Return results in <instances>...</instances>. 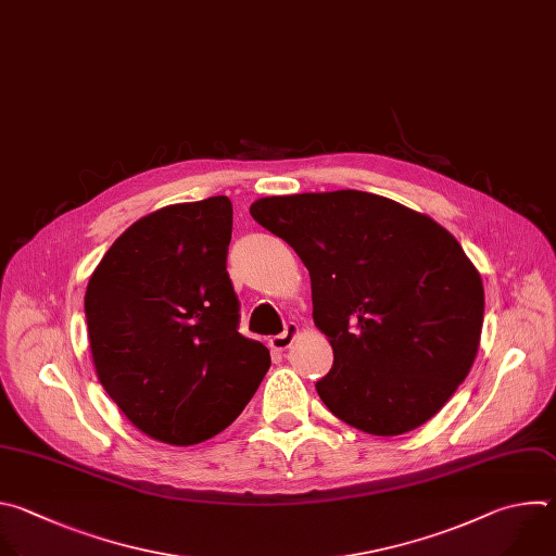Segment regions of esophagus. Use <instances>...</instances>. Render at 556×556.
Returning a JSON list of instances; mask_svg holds the SVG:
<instances>
[{
	"instance_id": "esophagus-1",
	"label": "esophagus",
	"mask_w": 556,
	"mask_h": 556,
	"mask_svg": "<svg viewBox=\"0 0 556 556\" xmlns=\"http://www.w3.org/2000/svg\"><path fill=\"white\" fill-rule=\"evenodd\" d=\"M298 324H293V321H289L287 326H285V330L280 332V336H274L271 340H269V346L274 349V351H287L291 344H293V340H295V336H298Z\"/></svg>"
}]
</instances>
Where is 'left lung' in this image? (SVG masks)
Wrapping results in <instances>:
<instances>
[{"label": "left lung", "instance_id": "obj_1", "mask_svg": "<svg viewBox=\"0 0 556 556\" xmlns=\"http://www.w3.org/2000/svg\"><path fill=\"white\" fill-rule=\"evenodd\" d=\"M250 214L308 269L313 321L332 346L315 383L324 405L375 435L440 412L473 366L484 319L482 278L460 243L362 190L265 197Z\"/></svg>", "mask_w": 556, "mask_h": 556}]
</instances>
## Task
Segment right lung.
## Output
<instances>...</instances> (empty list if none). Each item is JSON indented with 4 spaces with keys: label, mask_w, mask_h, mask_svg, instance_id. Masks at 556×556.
<instances>
[{
    "label": "right lung",
    "mask_w": 556,
    "mask_h": 556,
    "mask_svg": "<svg viewBox=\"0 0 556 556\" xmlns=\"http://www.w3.org/2000/svg\"><path fill=\"white\" fill-rule=\"evenodd\" d=\"M230 239L228 197L166 205L116 239L85 291L102 388L140 431L168 445L224 431L271 366L269 351L239 332Z\"/></svg>",
    "instance_id": "right-lung-1"
}]
</instances>
